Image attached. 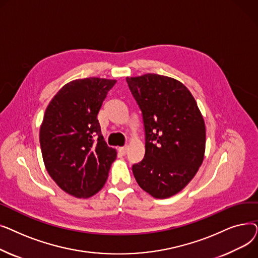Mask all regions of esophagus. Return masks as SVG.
<instances>
[{
    "mask_svg": "<svg viewBox=\"0 0 258 258\" xmlns=\"http://www.w3.org/2000/svg\"><path fill=\"white\" fill-rule=\"evenodd\" d=\"M119 153L122 155V156H124L125 154H126V152H127V147L126 146H122V147H119Z\"/></svg>",
    "mask_w": 258,
    "mask_h": 258,
    "instance_id": "1",
    "label": "esophagus"
}]
</instances>
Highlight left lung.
I'll use <instances>...</instances> for the list:
<instances>
[{
    "mask_svg": "<svg viewBox=\"0 0 258 258\" xmlns=\"http://www.w3.org/2000/svg\"><path fill=\"white\" fill-rule=\"evenodd\" d=\"M126 83L142 112L145 155L134 177L156 199L174 196L192 180L205 154L206 128L189 90L173 78L145 74Z\"/></svg>",
    "mask_w": 258,
    "mask_h": 258,
    "instance_id": "8db88e82",
    "label": "left lung"
}]
</instances>
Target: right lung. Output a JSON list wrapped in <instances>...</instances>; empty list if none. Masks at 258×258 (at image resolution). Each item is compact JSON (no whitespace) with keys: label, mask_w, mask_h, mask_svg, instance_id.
I'll use <instances>...</instances> for the list:
<instances>
[{"label":"right lung","mask_w":258,"mask_h":258,"mask_svg":"<svg viewBox=\"0 0 258 258\" xmlns=\"http://www.w3.org/2000/svg\"><path fill=\"white\" fill-rule=\"evenodd\" d=\"M116 80L90 77L63 86L46 108L40 150L50 177L76 198L97 194L117 153L104 141L97 115Z\"/></svg>","instance_id":"1"}]
</instances>
